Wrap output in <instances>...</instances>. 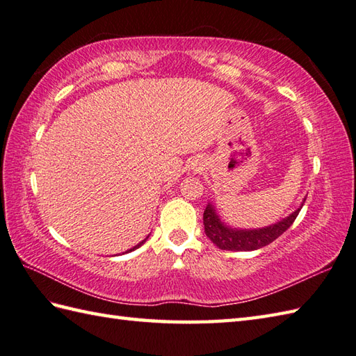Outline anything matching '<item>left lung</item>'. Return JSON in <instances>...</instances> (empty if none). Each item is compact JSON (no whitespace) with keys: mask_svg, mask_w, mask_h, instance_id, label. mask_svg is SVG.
<instances>
[{"mask_svg":"<svg viewBox=\"0 0 356 356\" xmlns=\"http://www.w3.org/2000/svg\"><path fill=\"white\" fill-rule=\"evenodd\" d=\"M306 197L301 202L300 208L293 211L292 214L278 220L277 223H272L264 228H252V229H243V228H234V226L225 223L222 217L218 216L217 208L213 202H208L205 213H203V225H205V234L207 237L213 241V243L223 251H255L272 243L275 238H278L282 234L291 228L295 218H297L300 209L303 208Z\"/></svg>","mask_w":356,"mask_h":356,"instance_id":"left-lung-1","label":"left lung"}]
</instances>
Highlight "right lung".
Listing matches in <instances>:
<instances>
[{
  "label": "right lung",
  "mask_w": 356,
  "mask_h": 356,
  "mask_svg": "<svg viewBox=\"0 0 356 356\" xmlns=\"http://www.w3.org/2000/svg\"><path fill=\"white\" fill-rule=\"evenodd\" d=\"M148 237H149V234H148V236H147L145 238H143L142 241H139V243H138V245H136V246H133L131 249H127V251H125V252H122V254H128V252H131V251H134V249H138V248H140V246H142L143 243H145V241L148 240Z\"/></svg>",
  "instance_id": "obj_1"
}]
</instances>
